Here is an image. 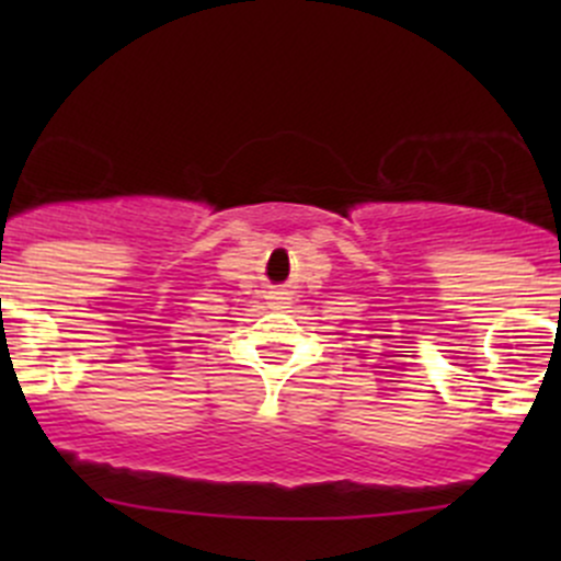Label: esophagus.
Segmentation results:
<instances>
[{
	"label": "esophagus",
	"mask_w": 561,
	"mask_h": 561,
	"mask_svg": "<svg viewBox=\"0 0 561 561\" xmlns=\"http://www.w3.org/2000/svg\"><path fill=\"white\" fill-rule=\"evenodd\" d=\"M271 304L279 309H285L287 304H290V293H274V296H271Z\"/></svg>",
	"instance_id": "1"
}]
</instances>
